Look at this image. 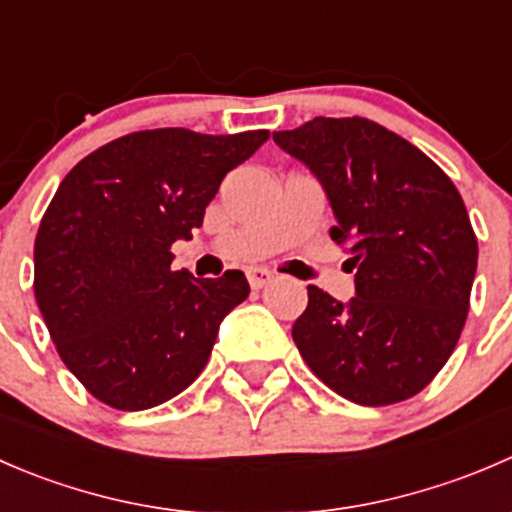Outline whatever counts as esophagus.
Here are the masks:
<instances>
[{
	"instance_id": "esophagus-1",
	"label": "esophagus",
	"mask_w": 512,
	"mask_h": 512,
	"mask_svg": "<svg viewBox=\"0 0 512 512\" xmlns=\"http://www.w3.org/2000/svg\"><path fill=\"white\" fill-rule=\"evenodd\" d=\"M247 280H250V287L252 289H262L265 285H270L275 277H272V272L262 270V267H255V270L247 272Z\"/></svg>"
}]
</instances>
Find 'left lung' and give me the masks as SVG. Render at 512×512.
<instances>
[{
	"mask_svg": "<svg viewBox=\"0 0 512 512\" xmlns=\"http://www.w3.org/2000/svg\"><path fill=\"white\" fill-rule=\"evenodd\" d=\"M275 143L322 183L349 245L356 297L309 285L292 339L309 369L361 406L431 384L471 307L478 240L461 193L426 153L369 118L317 116Z\"/></svg>",
	"mask_w": 512,
	"mask_h": 512,
	"instance_id": "1",
	"label": "left lung"
}]
</instances>
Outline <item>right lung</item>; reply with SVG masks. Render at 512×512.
<instances>
[{"mask_svg": "<svg viewBox=\"0 0 512 512\" xmlns=\"http://www.w3.org/2000/svg\"><path fill=\"white\" fill-rule=\"evenodd\" d=\"M267 138L128 133L61 180L36 232L34 297L61 361L111 409H153L188 389L250 294L240 270H173L170 247L193 237L225 175Z\"/></svg>", "mask_w": 512, "mask_h": 512, "instance_id": "obj_1", "label": "right lung"}]
</instances>
